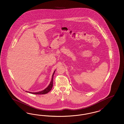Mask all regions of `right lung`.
Segmentation results:
<instances>
[{"mask_svg":"<svg viewBox=\"0 0 124 124\" xmlns=\"http://www.w3.org/2000/svg\"><path fill=\"white\" fill-rule=\"evenodd\" d=\"M55 70H54L53 74L52 76V79H51V80L50 81V84H49V85L48 87L45 89L44 90H42L41 91H39L38 92H29V91H26L27 92H29L31 94H45L48 93L51 90L52 88L53 85V77H54V75L55 73Z\"/></svg>","mask_w":124,"mask_h":124,"instance_id":"1","label":"right lung"}]
</instances>
